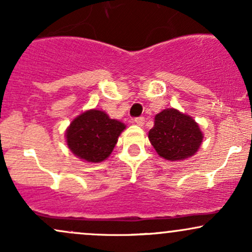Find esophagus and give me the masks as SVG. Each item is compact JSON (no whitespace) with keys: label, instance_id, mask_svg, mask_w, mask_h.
I'll use <instances>...</instances> for the list:
<instances>
[{"label":"esophagus","instance_id":"obj_1","mask_svg":"<svg viewBox=\"0 0 252 252\" xmlns=\"http://www.w3.org/2000/svg\"><path fill=\"white\" fill-rule=\"evenodd\" d=\"M132 122H134L135 124H137V126H143V124H144V117H137V118H134V120H132Z\"/></svg>","mask_w":252,"mask_h":252}]
</instances>
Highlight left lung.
Listing matches in <instances>:
<instances>
[{"instance_id":"obj_1","label":"left lung","mask_w":252,"mask_h":252,"mask_svg":"<svg viewBox=\"0 0 252 252\" xmlns=\"http://www.w3.org/2000/svg\"><path fill=\"white\" fill-rule=\"evenodd\" d=\"M148 137L161 158L180 161L198 152L204 136L199 124L192 117L170 108L156 115Z\"/></svg>"}]
</instances>
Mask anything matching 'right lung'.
<instances>
[{"label":"right lung","mask_w":252,"mask_h":252,"mask_svg":"<svg viewBox=\"0 0 252 252\" xmlns=\"http://www.w3.org/2000/svg\"><path fill=\"white\" fill-rule=\"evenodd\" d=\"M124 129V123L111 120L104 111L91 109L72 121L66 130V142L77 158L98 163L109 158Z\"/></svg>","instance_id":"obj_1"}]
</instances>
